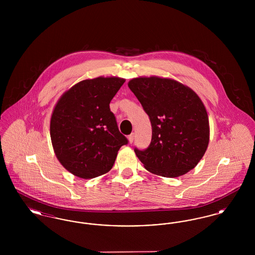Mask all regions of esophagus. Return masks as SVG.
<instances>
[{"label":"esophagus","instance_id":"esophagus-1","mask_svg":"<svg viewBox=\"0 0 255 255\" xmlns=\"http://www.w3.org/2000/svg\"><path fill=\"white\" fill-rule=\"evenodd\" d=\"M133 138H134V134H133V133L128 135V140H129L130 143H133Z\"/></svg>","mask_w":255,"mask_h":255}]
</instances>
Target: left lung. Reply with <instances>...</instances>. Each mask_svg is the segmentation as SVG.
Instances as JSON below:
<instances>
[{
  "label": "left lung",
  "instance_id": "1",
  "mask_svg": "<svg viewBox=\"0 0 255 255\" xmlns=\"http://www.w3.org/2000/svg\"><path fill=\"white\" fill-rule=\"evenodd\" d=\"M128 87L152 125L149 147L134 149L144 168L176 178L196 167L209 143L208 116L202 99L188 86L156 75L133 78Z\"/></svg>",
  "mask_w": 255,
  "mask_h": 255
}]
</instances>
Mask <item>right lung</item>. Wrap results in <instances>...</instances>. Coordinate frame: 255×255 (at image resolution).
Segmentation results:
<instances>
[{
	"label": "right lung",
	"instance_id": "obj_1",
	"mask_svg": "<svg viewBox=\"0 0 255 255\" xmlns=\"http://www.w3.org/2000/svg\"><path fill=\"white\" fill-rule=\"evenodd\" d=\"M124 82L117 76L85 79L56 102L49 123L51 144L63 167L74 176L88 180L108 173L127 144L110 110Z\"/></svg>",
	"mask_w": 255,
	"mask_h": 255
}]
</instances>
